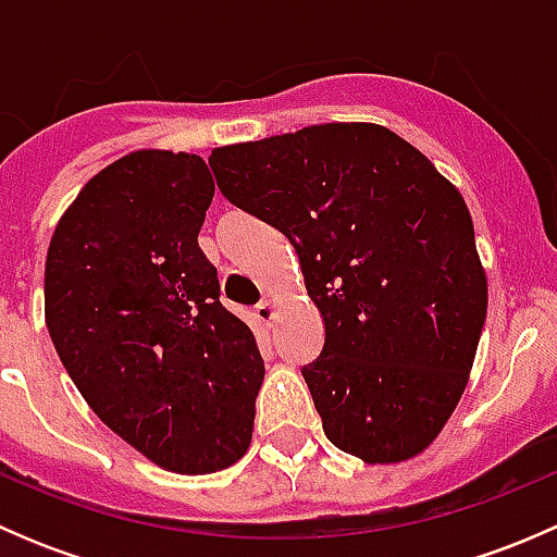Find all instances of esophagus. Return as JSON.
<instances>
[{
    "label": "esophagus",
    "instance_id": "1",
    "mask_svg": "<svg viewBox=\"0 0 557 557\" xmlns=\"http://www.w3.org/2000/svg\"><path fill=\"white\" fill-rule=\"evenodd\" d=\"M274 314H277V305H274L272 299H267V301H261V305L256 307V318L261 320L263 325H272V320H274Z\"/></svg>",
    "mask_w": 557,
    "mask_h": 557
}]
</instances>
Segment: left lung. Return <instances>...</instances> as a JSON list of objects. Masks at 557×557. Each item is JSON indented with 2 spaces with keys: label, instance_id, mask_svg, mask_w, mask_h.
Here are the masks:
<instances>
[{
  "label": "left lung",
  "instance_id": "left-lung-1",
  "mask_svg": "<svg viewBox=\"0 0 557 557\" xmlns=\"http://www.w3.org/2000/svg\"><path fill=\"white\" fill-rule=\"evenodd\" d=\"M218 188L296 247L325 325L301 369L334 447L401 463L469 383L487 277L463 196L380 123H320L215 148Z\"/></svg>",
  "mask_w": 557,
  "mask_h": 557
}]
</instances>
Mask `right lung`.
<instances>
[{
  "instance_id": "obj_1",
  "label": "right lung",
  "mask_w": 557,
  "mask_h": 557,
  "mask_svg": "<svg viewBox=\"0 0 557 557\" xmlns=\"http://www.w3.org/2000/svg\"><path fill=\"white\" fill-rule=\"evenodd\" d=\"M215 183L205 159L134 150L66 207L45 258V323L107 429L177 474L247 453L263 361L221 305L199 247Z\"/></svg>"
}]
</instances>
